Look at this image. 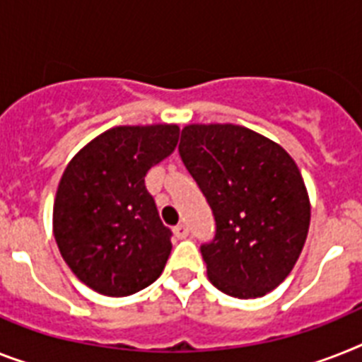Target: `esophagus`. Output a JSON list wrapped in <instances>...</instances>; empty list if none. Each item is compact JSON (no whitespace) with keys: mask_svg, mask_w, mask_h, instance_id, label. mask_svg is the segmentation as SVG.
<instances>
[{"mask_svg":"<svg viewBox=\"0 0 362 362\" xmlns=\"http://www.w3.org/2000/svg\"><path fill=\"white\" fill-rule=\"evenodd\" d=\"M174 235L177 238H187L188 228L185 226V223H179V226H175V228H174Z\"/></svg>","mask_w":362,"mask_h":362,"instance_id":"34e87169","label":"esophagus"}]
</instances>
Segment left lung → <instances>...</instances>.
Segmentation results:
<instances>
[{"instance_id":"8db88e82","label":"left lung","mask_w":362,"mask_h":362,"mask_svg":"<svg viewBox=\"0 0 362 362\" xmlns=\"http://www.w3.org/2000/svg\"><path fill=\"white\" fill-rule=\"evenodd\" d=\"M179 155L216 220V237L202 246L209 281L238 300L281 285L310 223L305 181L286 149L242 125L188 124Z\"/></svg>"}]
</instances>
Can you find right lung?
Listing matches in <instances>:
<instances>
[{"mask_svg":"<svg viewBox=\"0 0 362 362\" xmlns=\"http://www.w3.org/2000/svg\"><path fill=\"white\" fill-rule=\"evenodd\" d=\"M177 140V124L116 125L68 163L53 202V235L70 270L98 294H134L163 274L172 233L144 177Z\"/></svg>","mask_w":362,"mask_h":362,"instance_id":"right-lung-1","label":"right lung"}]
</instances>
